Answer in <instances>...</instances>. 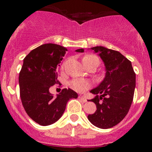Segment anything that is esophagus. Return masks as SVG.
<instances>
[{
  "instance_id": "34e87169",
  "label": "esophagus",
  "mask_w": 152,
  "mask_h": 152,
  "mask_svg": "<svg viewBox=\"0 0 152 152\" xmlns=\"http://www.w3.org/2000/svg\"><path fill=\"white\" fill-rule=\"evenodd\" d=\"M78 97H79V99L82 100V101L84 102V103H86V102H88V100H87V99H86V97L84 96H82V95H80V96H79Z\"/></svg>"
}]
</instances>
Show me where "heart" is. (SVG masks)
I'll return each mask as SVG.
<instances>
[{"instance_id": "b5f03b06", "label": "heart", "mask_w": 152, "mask_h": 152, "mask_svg": "<svg viewBox=\"0 0 152 152\" xmlns=\"http://www.w3.org/2000/svg\"><path fill=\"white\" fill-rule=\"evenodd\" d=\"M92 62H96L99 64L100 60L96 56H94V55H87L83 58L84 64H88ZM64 64H65V63L63 64L62 67L64 66ZM71 86L74 90H75L77 92H84L90 88V83L87 80H81V79H74L71 82Z\"/></svg>"}]
</instances>
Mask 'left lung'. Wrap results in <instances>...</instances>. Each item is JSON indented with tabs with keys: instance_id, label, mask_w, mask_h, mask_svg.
<instances>
[{
	"instance_id": "left-lung-1",
	"label": "left lung",
	"mask_w": 152,
	"mask_h": 152,
	"mask_svg": "<svg viewBox=\"0 0 152 152\" xmlns=\"http://www.w3.org/2000/svg\"><path fill=\"white\" fill-rule=\"evenodd\" d=\"M104 62L105 78L91 92L96 94L91 101L96 104L94 113L88 115L89 121L100 129L112 128L127 115L133 100L135 73L131 61L118 51L103 46L91 48ZM76 52H84V49Z\"/></svg>"
}]
</instances>
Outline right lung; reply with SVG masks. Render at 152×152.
<instances>
[{
  "instance_id": "right-lung-1",
  "label": "right lung",
  "mask_w": 152,
  "mask_h": 152,
  "mask_svg": "<svg viewBox=\"0 0 152 152\" xmlns=\"http://www.w3.org/2000/svg\"><path fill=\"white\" fill-rule=\"evenodd\" d=\"M67 49L56 44H44L24 58L19 75L20 95L28 116L41 126H49L61 118L68 100L77 98L73 90H61L53 97L49 88L58 80V67Z\"/></svg>"
}]
</instances>
